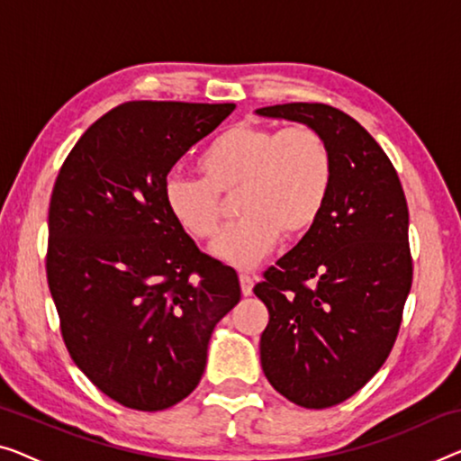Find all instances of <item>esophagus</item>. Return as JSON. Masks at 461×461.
Listing matches in <instances>:
<instances>
[{
    "instance_id": "esophagus-1",
    "label": "esophagus",
    "mask_w": 461,
    "mask_h": 461,
    "mask_svg": "<svg viewBox=\"0 0 461 461\" xmlns=\"http://www.w3.org/2000/svg\"><path fill=\"white\" fill-rule=\"evenodd\" d=\"M240 287H242L244 296H252V287H254V279L250 275H240Z\"/></svg>"
}]
</instances>
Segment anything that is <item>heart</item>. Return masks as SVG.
Masks as SVG:
<instances>
[{
    "label": "heart",
    "instance_id": "b5f03b06",
    "mask_svg": "<svg viewBox=\"0 0 461 461\" xmlns=\"http://www.w3.org/2000/svg\"><path fill=\"white\" fill-rule=\"evenodd\" d=\"M203 177L171 174L163 182V203L177 228L207 240L221 221V194L238 192L242 219L217 233L211 254L236 269H254L281 233L311 231L333 188V153L319 130H285L238 123L201 155Z\"/></svg>",
    "mask_w": 461,
    "mask_h": 461
}]
</instances>
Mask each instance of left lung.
Returning a JSON list of instances; mask_svg holds the SVG:
<instances>
[{"mask_svg":"<svg viewBox=\"0 0 461 461\" xmlns=\"http://www.w3.org/2000/svg\"><path fill=\"white\" fill-rule=\"evenodd\" d=\"M254 113L319 130L333 153L317 225L254 285L269 308L265 376L296 406L331 408L373 379L400 331L411 287L406 196L384 150L339 109L285 103Z\"/></svg>","mask_w":461,"mask_h":461,"instance_id":"1","label":"left lung"}]
</instances>
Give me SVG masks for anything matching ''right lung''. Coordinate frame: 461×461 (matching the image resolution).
I'll use <instances>...</instances> for the list:
<instances>
[{"label": "right lung", "instance_id": "add662e5", "mask_svg": "<svg viewBox=\"0 0 461 461\" xmlns=\"http://www.w3.org/2000/svg\"><path fill=\"white\" fill-rule=\"evenodd\" d=\"M233 103L130 101L68 155L50 203L47 281L72 360L122 406L157 411L196 389L236 271L198 250L163 182Z\"/></svg>", "mask_w": 461, "mask_h": 461}]
</instances>
